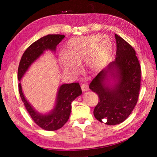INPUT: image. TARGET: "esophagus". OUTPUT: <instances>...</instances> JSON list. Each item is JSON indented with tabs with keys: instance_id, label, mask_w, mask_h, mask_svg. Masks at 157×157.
Masks as SVG:
<instances>
[{
	"instance_id": "obj_1",
	"label": "esophagus",
	"mask_w": 157,
	"mask_h": 157,
	"mask_svg": "<svg viewBox=\"0 0 157 157\" xmlns=\"http://www.w3.org/2000/svg\"><path fill=\"white\" fill-rule=\"evenodd\" d=\"M81 88H82V92H86V91H88V90H89L88 85L86 84H83L81 86Z\"/></svg>"
}]
</instances>
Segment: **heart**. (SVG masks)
Returning a JSON list of instances; mask_svg holds the SVG:
<instances>
[{
  "mask_svg": "<svg viewBox=\"0 0 157 157\" xmlns=\"http://www.w3.org/2000/svg\"><path fill=\"white\" fill-rule=\"evenodd\" d=\"M113 51V44L109 37L102 36H80L68 42L65 56L60 58L66 71L74 73L78 66L85 62L90 72L101 71L108 64Z\"/></svg>",
  "mask_w": 157,
  "mask_h": 157,
  "instance_id": "b5f03b06",
  "label": "heart"
}]
</instances>
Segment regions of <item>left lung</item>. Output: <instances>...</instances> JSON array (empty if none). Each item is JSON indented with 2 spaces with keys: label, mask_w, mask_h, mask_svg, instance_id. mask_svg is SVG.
I'll use <instances>...</instances> for the list:
<instances>
[{
  "label": "left lung",
  "mask_w": 157,
  "mask_h": 157,
  "mask_svg": "<svg viewBox=\"0 0 157 157\" xmlns=\"http://www.w3.org/2000/svg\"><path fill=\"white\" fill-rule=\"evenodd\" d=\"M116 58L93 79L89 88L98 96L94 110L95 118L114 125L124 121L138 102L141 82V68L135 50L124 39L115 34ZM113 76L115 84L106 81Z\"/></svg>",
  "instance_id": "obj_1"
}]
</instances>
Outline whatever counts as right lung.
<instances>
[{
    "label": "right lung",
    "instance_id": "1",
    "mask_svg": "<svg viewBox=\"0 0 157 157\" xmlns=\"http://www.w3.org/2000/svg\"><path fill=\"white\" fill-rule=\"evenodd\" d=\"M65 37L61 34H48L34 42L25 50L19 62L17 78L20 81L29 67L46 50L55 51L62 40ZM19 92L25 107L32 119L39 127L47 131H55L61 128L68 121L71 111V102L82 94L79 83L65 84L60 86L55 108L48 114L42 115L35 111L23 94L21 83L18 84Z\"/></svg>",
    "mask_w": 157,
    "mask_h": 157
}]
</instances>
